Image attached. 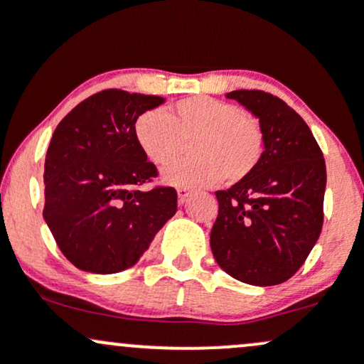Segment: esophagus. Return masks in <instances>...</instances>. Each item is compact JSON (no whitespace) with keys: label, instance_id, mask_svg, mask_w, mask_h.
<instances>
[{"label":"esophagus","instance_id":"1","mask_svg":"<svg viewBox=\"0 0 364 364\" xmlns=\"http://www.w3.org/2000/svg\"><path fill=\"white\" fill-rule=\"evenodd\" d=\"M190 196H191V190H188V188H179L178 190V198L181 203H185Z\"/></svg>","mask_w":364,"mask_h":364}]
</instances>
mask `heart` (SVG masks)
<instances>
[{"label": "heart", "mask_w": 364, "mask_h": 364, "mask_svg": "<svg viewBox=\"0 0 364 364\" xmlns=\"http://www.w3.org/2000/svg\"><path fill=\"white\" fill-rule=\"evenodd\" d=\"M193 139L191 154L164 169V179L183 188L240 183L250 178L263 156V132L252 114L232 102L191 95L169 107L152 109L135 121V140L150 162L164 166Z\"/></svg>", "instance_id": "heart-1"}]
</instances>
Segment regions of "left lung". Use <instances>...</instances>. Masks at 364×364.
I'll return each instance as SVG.
<instances>
[{"label":"left lung","mask_w":364,"mask_h":364,"mask_svg":"<svg viewBox=\"0 0 364 364\" xmlns=\"http://www.w3.org/2000/svg\"><path fill=\"white\" fill-rule=\"evenodd\" d=\"M257 116L263 156L250 178L215 191L210 248L220 269L252 286H275L299 270L318 240L327 185L323 154L301 116L263 90L225 94Z\"/></svg>","instance_id":"1"}]
</instances>
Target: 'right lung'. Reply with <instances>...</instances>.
I'll return each mask as SVG.
<instances>
[{
  "label": "right lung",
  "instance_id": "1",
  "mask_svg": "<svg viewBox=\"0 0 364 364\" xmlns=\"http://www.w3.org/2000/svg\"><path fill=\"white\" fill-rule=\"evenodd\" d=\"M109 89L73 107L53 133L44 162V220L77 269L116 274L140 260L176 214L171 186H139L157 176L135 140V121L164 102Z\"/></svg>",
  "mask_w": 364,
  "mask_h": 364
}]
</instances>
